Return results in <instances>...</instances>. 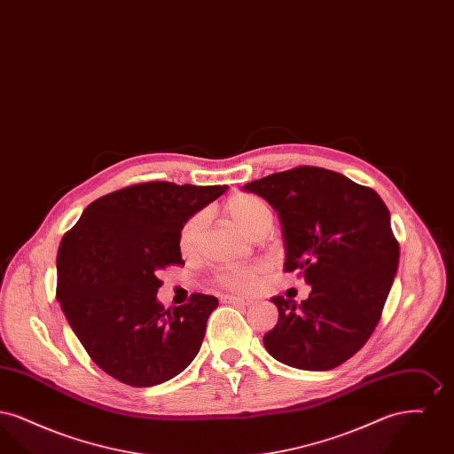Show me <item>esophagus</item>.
Listing matches in <instances>:
<instances>
[{
  "label": "esophagus",
  "instance_id": "1",
  "mask_svg": "<svg viewBox=\"0 0 454 454\" xmlns=\"http://www.w3.org/2000/svg\"><path fill=\"white\" fill-rule=\"evenodd\" d=\"M221 301L228 302V304H235V306H248V304H252V300H248V298H238V296H223Z\"/></svg>",
  "mask_w": 454,
  "mask_h": 454
}]
</instances>
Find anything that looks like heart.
Instances as JSON below:
<instances>
[{
  "label": "heart",
  "instance_id": "1",
  "mask_svg": "<svg viewBox=\"0 0 454 454\" xmlns=\"http://www.w3.org/2000/svg\"><path fill=\"white\" fill-rule=\"evenodd\" d=\"M224 213L248 237H265L272 226V211L257 195L237 194L230 197L224 204ZM206 221V213H197L184 223L178 233V250L182 255L192 257L200 250ZM265 274L267 263L257 262L250 265L221 269L215 276V282L226 291L247 294L259 287Z\"/></svg>",
  "mask_w": 454,
  "mask_h": 454
}]
</instances>
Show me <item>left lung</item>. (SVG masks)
<instances>
[{"label":"left lung","mask_w":454,"mask_h":454,"mask_svg":"<svg viewBox=\"0 0 454 454\" xmlns=\"http://www.w3.org/2000/svg\"><path fill=\"white\" fill-rule=\"evenodd\" d=\"M243 191L278 211L284 270H300L311 286L300 304L282 296L270 300L279 320L263 346L286 366H340L374 332L398 269L388 207L372 189L318 167L272 173Z\"/></svg>","instance_id":"1"}]
</instances>
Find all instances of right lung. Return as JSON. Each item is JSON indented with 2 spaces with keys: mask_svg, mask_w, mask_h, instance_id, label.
Segmentation results:
<instances>
[{
  "mask_svg": "<svg viewBox=\"0 0 454 454\" xmlns=\"http://www.w3.org/2000/svg\"><path fill=\"white\" fill-rule=\"evenodd\" d=\"M228 185L148 182L93 200L58 250V300L91 361L129 387L180 374L202 346L217 298L192 294L165 309L156 278L182 265L184 223Z\"/></svg>",
  "mask_w": 454,
  "mask_h": 454,
  "instance_id": "add662e5",
  "label": "right lung"
}]
</instances>
